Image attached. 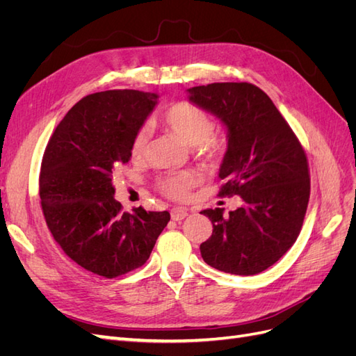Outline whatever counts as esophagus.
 <instances>
[{"label":"esophagus","instance_id":"1","mask_svg":"<svg viewBox=\"0 0 356 356\" xmlns=\"http://www.w3.org/2000/svg\"><path fill=\"white\" fill-rule=\"evenodd\" d=\"M188 215V212H187V209H184V208H172L170 209V218L174 220V221H181V220H184L186 217Z\"/></svg>","mask_w":356,"mask_h":356}]
</instances>
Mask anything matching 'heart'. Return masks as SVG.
Here are the masks:
<instances>
[{
    "instance_id": "1",
    "label": "heart",
    "mask_w": 356,
    "mask_h": 356,
    "mask_svg": "<svg viewBox=\"0 0 356 356\" xmlns=\"http://www.w3.org/2000/svg\"><path fill=\"white\" fill-rule=\"evenodd\" d=\"M159 122L168 131L177 135L188 147H195L196 153L209 161L218 160L224 153V143L213 138L215 123L213 118L199 106L190 102H177L160 115ZM148 144V131L139 129L132 141V156L141 157ZM197 184V177L190 170L174 172L161 177L157 181V188L169 199L186 200L190 196V190Z\"/></svg>"
}]
</instances>
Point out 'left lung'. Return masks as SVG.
<instances>
[{
	"mask_svg": "<svg viewBox=\"0 0 356 356\" xmlns=\"http://www.w3.org/2000/svg\"><path fill=\"white\" fill-rule=\"evenodd\" d=\"M187 93L227 131L220 196L243 200L225 217L221 208L200 212L213 225L200 245L202 258L225 273L257 275L293 246L303 225L310 195L305 149L272 99L254 84L212 83Z\"/></svg>",
	"mask_w": 356,
	"mask_h": 356,
	"instance_id": "obj_1",
	"label": "left lung"
}]
</instances>
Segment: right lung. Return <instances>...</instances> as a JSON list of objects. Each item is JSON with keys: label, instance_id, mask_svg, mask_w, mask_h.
<instances>
[{"label": "right lung", "instance_id": "1", "mask_svg": "<svg viewBox=\"0 0 356 356\" xmlns=\"http://www.w3.org/2000/svg\"><path fill=\"white\" fill-rule=\"evenodd\" d=\"M159 95L105 90L75 104L47 144L40 174L42 213L74 263L104 277L141 267L170 213L122 212L113 172L132 157V141Z\"/></svg>", "mask_w": 356, "mask_h": 356}]
</instances>
